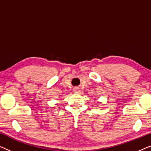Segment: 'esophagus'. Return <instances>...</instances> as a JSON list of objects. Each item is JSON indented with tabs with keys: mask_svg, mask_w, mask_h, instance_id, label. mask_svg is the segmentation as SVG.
I'll return each mask as SVG.
<instances>
[{
	"mask_svg": "<svg viewBox=\"0 0 151 151\" xmlns=\"http://www.w3.org/2000/svg\"><path fill=\"white\" fill-rule=\"evenodd\" d=\"M73 91H74V93H79V92H80L79 88H74V89H73Z\"/></svg>",
	"mask_w": 151,
	"mask_h": 151,
	"instance_id": "esophagus-1",
	"label": "esophagus"
}]
</instances>
